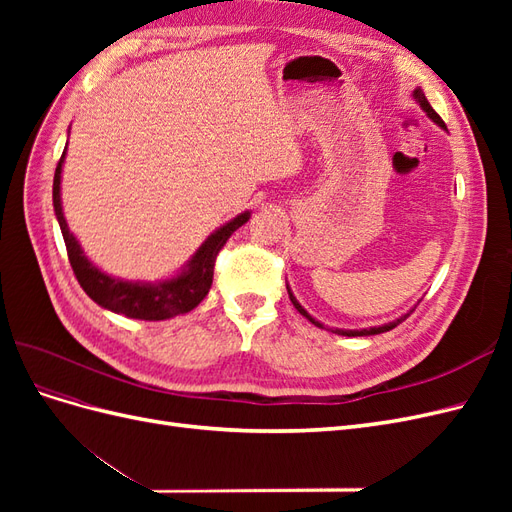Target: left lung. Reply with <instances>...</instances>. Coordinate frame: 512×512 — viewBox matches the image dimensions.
Instances as JSON below:
<instances>
[{
	"mask_svg": "<svg viewBox=\"0 0 512 512\" xmlns=\"http://www.w3.org/2000/svg\"><path fill=\"white\" fill-rule=\"evenodd\" d=\"M412 96H414V100H416L418 104H421V108H423V111L429 115V119H433V121L438 123V126H440L442 130H446V126H444V121L440 119V115H438L436 111H433L431 104L427 102V98H425V94H423V89H421V87H416V89L412 91ZM286 288H288V286H286ZM288 297H290V301H292L294 309H297V312H299L301 316H305L309 322L316 324V327L324 329V324H322V322H318L316 318L309 316V314L305 312V309H303V305H301L297 299H294V294L290 292V288H288ZM412 312H414V309H410V312H408V314H404V316H399L395 322H386V324H382V327H369V329H359V331H344V329H331V331H333V333H337V335H346V337H365V335H378V333H386V331L395 329L397 324H399V322H404V320H406V318H408Z\"/></svg>",
	"mask_w": 512,
	"mask_h": 512,
	"instance_id": "8db88e82",
	"label": "left lung"
}]
</instances>
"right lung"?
<instances>
[{
    "instance_id": "add662e5",
    "label": "right lung",
    "mask_w": 512,
    "mask_h": 512,
    "mask_svg": "<svg viewBox=\"0 0 512 512\" xmlns=\"http://www.w3.org/2000/svg\"><path fill=\"white\" fill-rule=\"evenodd\" d=\"M64 158H66V149L61 153L59 164L55 168L53 207H55L61 235H64V241H66L72 271L76 275V280H79L81 288L89 294V299H94L100 307L111 309L115 314H123L138 320H166V318L192 312V309L207 297V292L213 284L215 258H218L220 250L226 245L232 232L250 220V211L237 215L235 220H230L228 224L215 230L211 237H207V241L198 247V252L192 256V260L183 267L179 275L156 284L126 282V280H119V277L102 273L94 262L87 260L79 241H76V237L70 232L64 218V211H61V194H59Z\"/></svg>"
}]
</instances>
